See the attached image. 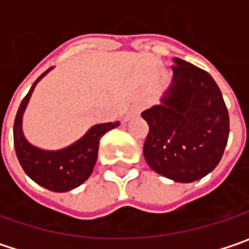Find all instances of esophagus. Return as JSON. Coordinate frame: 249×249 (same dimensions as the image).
Segmentation results:
<instances>
[{"mask_svg":"<svg viewBox=\"0 0 249 249\" xmlns=\"http://www.w3.org/2000/svg\"><path fill=\"white\" fill-rule=\"evenodd\" d=\"M142 107H144L142 104H134V105H133V107L130 108L129 113H127V115L124 116V122H129V120L131 119L133 116H136V115H139L140 112L142 110Z\"/></svg>","mask_w":249,"mask_h":249,"instance_id":"esophagus-1","label":"esophagus"}]
</instances>
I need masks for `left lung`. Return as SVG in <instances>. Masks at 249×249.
I'll list each match as a JSON object with an SVG mask.
<instances>
[{
	"instance_id": "1",
	"label": "left lung",
	"mask_w": 249,
	"mask_h": 249,
	"mask_svg": "<svg viewBox=\"0 0 249 249\" xmlns=\"http://www.w3.org/2000/svg\"><path fill=\"white\" fill-rule=\"evenodd\" d=\"M173 62L160 104L141 113L149 126L144 158L160 176L191 183L211 173L223 157L229 112L209 73L180 58Z\"/></svg>"
}]
</instances>
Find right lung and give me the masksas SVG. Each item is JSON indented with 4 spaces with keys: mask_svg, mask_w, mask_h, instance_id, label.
Listing matches in <instances>:
<instances>
[{
    "mask_svg": "<svg viewBox=\"0 0 249 249\" xmlns=\"http://www.w3.org/2000/svg\"><path fill=\"white\" fill-rule=\"evenodd\" d=\"M53 68H50L33 83L32 89L24 97L14 123V144L16 157L23 167L24 173L36 181L53 193H66L83 184L92 173L98 157L101 137L118 127L119 122H109L92 126L82 139L73 144L56 151H47L30 144L23 134L22 120L23 113L37 83L43 79Z\"/></svg>",
    "mask_w": 249,
    "mask_h": 249,
    "instance_id": "1",
    "label": "right lung"
}]
</instances>
